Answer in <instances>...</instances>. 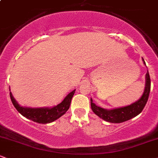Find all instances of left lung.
Wrapping results in <instances>:
<instances>
[{"label":"left lung","mask_w":158,"mask_h":158,"mask_svg":"<svg viewBox=\"0 0 158 158\" xmlns=\"http://www.w3.org/2000/svg\"><path fill=\"white\" fill-rule=\"evenodd\" d=\"M143 62L145 65L144 59ZM145 78H146V81H145V91H144L142 97L137 102L133 103L130 106L123 107V108L107 110L96 106V104L93 103V99H90L91 108H92L93 111L102 119L110 122V123H115L127 121V120H130L131 118L139 114L143 110L144 107L146 105L151 90V79L148 71L146 76H145Z\"/></svg>","instance_id":"8db88e82"}]
</instances>
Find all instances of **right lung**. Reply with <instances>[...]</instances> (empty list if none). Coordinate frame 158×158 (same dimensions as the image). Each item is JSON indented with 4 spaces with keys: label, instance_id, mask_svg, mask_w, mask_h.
<instances>
[{
    "label": "right lung",
    "instance_id": "right-lung-1",
    "mask_svg": "<svg viewBox=\"0 0 158 158\" xmlns=\"http://www.w3.org/2000/svg\"><path fill=\"white\" fill-rule=\"evenodd\" d=\"M74 92H75V89H74L72 92L69 93L62 102L59 103L56 106L52 107L51 108H25V107L20 106L18 104L17 102L13 98L11 92H10V96L12 103L13 104V106L23 116L25 117L28 119L37 122V123H51L54 120L58 119L59 118H60L62 115H63L69 110Z\"/></svg>",
    "mask_w": 158,
    "mask_h": 158
}]
</instances>
